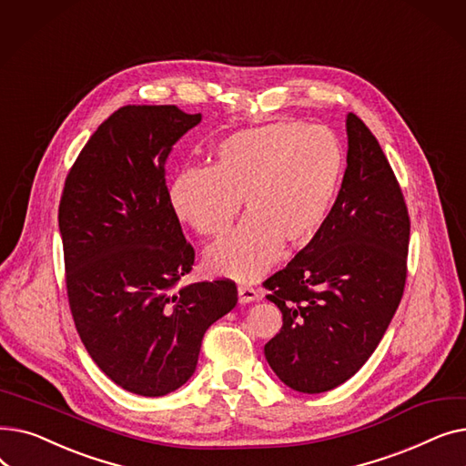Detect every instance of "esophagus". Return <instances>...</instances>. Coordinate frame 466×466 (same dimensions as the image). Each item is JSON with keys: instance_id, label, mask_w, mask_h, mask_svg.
<instances>
[{"instance_id": "obj_1", "label": "esophagus", "mask_w": 466, "mask_h": 466, "mask_svg": "<svg viewBox=\"0 0 466 466\" xmlns=\"http://www.w3.org/2000/svg\"><path fill=\"white\" fill-rule=\"evenodd\" d=\"M238 297H239V304H249V302L260 300V292L249 285H239Z\"/></svg>"}]
</instances>
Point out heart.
<instances>
[{
  "instance_id": "b5f03b06",
  "label": "heart",
  "mask_w": 466,
  "mask_h": 466,
  "mask_svg": "<svg viewBox=\"0 0 466 466\" xmlns=\"http://www.w3.org/2000/svg\"><path fill=\"white\" fill-rule=\"evenodd\" d=\"M344 171V149L329 128L272 122L220 139L211 167H187L171 181L169 204L196 234L223 238L243 202L248 218L206 262L215 274L251 281L281 246L299 249L319 236Z\"/></svg>"
}]
</instances>
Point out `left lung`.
Returning a JSON list of instances; mask_svg holds the SVG:
<instances>
[{
	"instance_id": "obj_1",
	"label": "left lung",
	"mask_w": 466,
	"mask_h": 466,
	"mask_svg": "<svg viewBox=\"0 0 466 466\" xmlns=\"http://www.w3.org/2000/svg\"><path fill=\"white\" fill-rule=\"evenodd\" d=\"M348 167L327 225L262 285L283 313L264 346L276 376L299 393H325L370 359L406 285L410 215L374 134L350 113Z\"/></svg>"
}]
</instances>
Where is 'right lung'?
Returning a JSON list of instances; mask_svg holds the SVG:
<instances>
[{"label":"right lung","mask_w":466,"mask_h":466,"mask_svg":"<svg viewBox=\"0 0 466 466\" xmlns=\"http://www.w3.org/2000/svg\"><path fill=\"white\" fill-rule=\"evenodd\" d=\"M200 120L176 106L120 107L83 147L60 198L76 329L100 370L141 397L187 383L206 330L238 304L230 279L177 287L194 249L169 204L166 158Z\"/></svg>","instance_id":"right-lung-1"}]
</instances>
